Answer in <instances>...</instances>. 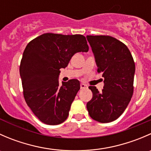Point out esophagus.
I'll return each mask as SVG.
<instances>
[{
	"label": "esophagus",
	"instance_id": "34e87169",
	"mask_svg": "<svg viewBox=\"0 0 151 151\" xmlns=\"http://www.w3.org/2000/svg\"><path fill=\"white\" fill-rule=\"evenodd\" d=\"M88 88L87 85L83 84V83H81V84H80V88H81V89H84V88Z\"/></svg>",
	"mask_w": 151,
	"mask_h": 151
}]
</instances>
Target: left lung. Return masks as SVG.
Here are the masks:
<instances>
[{
	"label": "left lung",
	"instance_id": "left-lung-1",
	"mask_svg": "<svg viewBox=\"0 0 151 151\" xmlns=\"http://www.w3.org/2000/svg\"><path fill=\"white\" fill-rule=\"evenodd\" d=\"M104 86L99 92L89 86L93 98L87 103L92 119L109 123L118 119L131 101L134 92L135 63L128 47L109 36H87Z\"/></svg>",
	"mask_w": 151,
	"mask_h": 151
}]
</instances>
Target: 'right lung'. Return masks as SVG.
<instances>
[{
  "mask_svg": "<svg viewBox=\"0 0 151 151\" xmlns=\"http://www.w3.org/2000/svg\"><path fill=\"white\" fill-rule=\"evenodd\" d=\"M88 50L83 35L51 33L38 36L25 47L19 66L24 98L42 122L58 125L68 118L80 84L73 79L60 86V69L68 66L75 53Z\"/></svg>",
  "mask_w": 151,
  "mask_h": 151,
  "instance_id": "1",
  "label": "right lung"
}]
</instances>
